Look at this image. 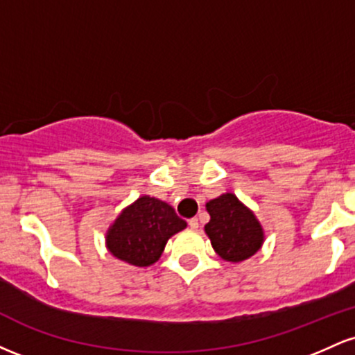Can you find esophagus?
Instances as JSON below:
<instances>
[{"label":"esophagus","instance_id":"obj_1","mask_svg":"<svg viewBox=\"0 0 355 355\" xmlns=\"http://www.w3.org/2000/svg\"><path fill=\"white\" fill-rule=\"evenodd\" d=\"M189 225H190L191 230H197L200 223H198V218H190V220H189Z\"/></svg>","mask_w":355,"mask_h":355}]
</instances>
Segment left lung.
I'll return each instance as SVG.
<instances>
[{
	"instance_id": "left-lung-1",
	"label": "left lung",
	"mask_w": 355,
	"mask_h": 355,
	"mask_svg": "<svg viewBox=\"0 0 355 355\" xmlns=\"http://www.w3.org/2000/svg\"><path fill=\"white\" fill-rule=\"evenodd\" d=\"M210 222L205 225L211 247L227 262H243L263 245L262 223L235 193H222L207 202Z\"/></svg>"
}]
</instances>
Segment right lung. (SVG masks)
<instances>
[{
    "label": "right lung",
    "instance_id": "1",
    "mask_svg": "<svg viewBox=\"0 0 355 355\" xmlns=\"http://www.w3.org/2000/svg\"><path fill=\"white\" fill-rule=\"evenodd\" d=\"M187 227L173 207L150 195H141L118 214L105 235L108 252L121 262L150 267L160 259L172 235Z\"/></svg>",
    "mask_w": 355,
    "mask_h": 355
}]
</instances>
